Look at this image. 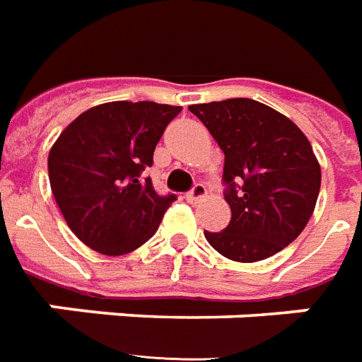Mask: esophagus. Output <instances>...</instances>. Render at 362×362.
Masks as SVG:
<instances>
[{
	"mask_svg": "<svg viewBox=\"0 0 362 362\" xmlns=\"http://www.w3.org/2000/svg\"><path fill=\"white\" fill-rule=\"evenodd\" d=\"M207 196V188L204 184H196L194 188L189 189L188 194H186V199H188L189 204H198L199 199H204Z\"/></svg>",
	"mask_w": 362,
	"mask_h": 362,
	"instance_id": "obj_1",
	"label": "esophagus"
}]
</instances>
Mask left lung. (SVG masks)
I'll use <instances>...</instances> for the list:
<instances>
[{
	"label": "left lung",
	"mask_w": 362,
	"mask_h": 362,
	"mask_svg": "<svg viewBox=\"0 0 362 362\" xmlns=\"http://www.w3.org/2000/svg\"><path fill=\"white\" fill-rule=\"evenodd\" d=\"M225 155V202L231 221L204 231L219 255L257 262L282 251L310 221L320 196L322 168L294 121L249 98L188 107Z\"/></svg>",
	"instance_id": "left-lung-1"
}]
</instances>
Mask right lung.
Segmentation results:
<instances>
[{
  "label": "right lung",
  "instance_id": "1",
  "mask_svg": "<svg viewBox=\"0 0 362 362\" xmlns=\"http://www.w3.org/2000/svg\"><path fill=\"white\" fill-rule=\"evenodd\" d=\"M180 111L155 102L102 103L60 133L49 153L50 188L68 227L90 249L127 255L156 233L176 196H158L141 174Z\"/></svg>",
  "mask_w": 362,
  "mask_h": 362
}]
</instances>
